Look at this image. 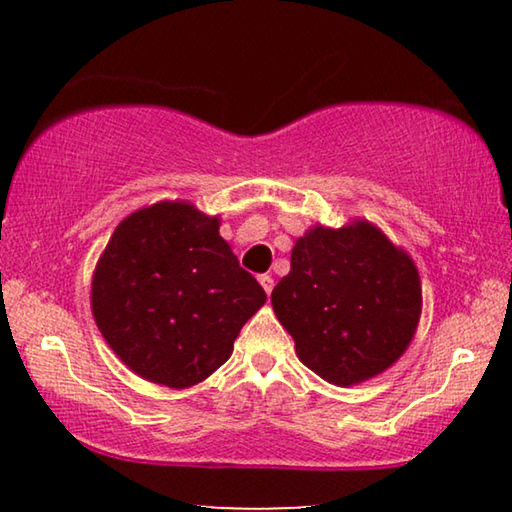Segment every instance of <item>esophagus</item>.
Segmentation results:
<instances>
[{"instance_id": "esophagus-1", "label": "esophagus", "mask_w": 512, "mask_h": 512, "mask_svg": "<svg viewBox=\"0 0 512 512\" xmlns=\"http://www.w3.org/2000/svg\"><path fill=\"white\" fill-rule=\"evenodd\" d=\"M259 284H262L264 291L268 293V296H271V291H273V277H271V275H259Z\"/></svg>"}]
</instances>
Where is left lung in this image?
Listing matches in <instances>:
<instances>
[{
    "label": "left lung",
    "instance_id": "obj_1",
    "mask_svg": "<svg viewBox=\"0 0 512 512\" xmlns=\"http://www.w3.org/2000/svg\"><path fill=\"white\" fill-rule=\"evenodd\" d=\"M271 302L298 359L329 384L352 386L391 368L409 348L422 289L409 253L361 219L305 232Z\"/></svg>",
    "mask_w": 512,
    "mask_h": 512
}]
</instances>
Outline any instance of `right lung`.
Returning a JSON list of instances; mask_svg holds the SVG:
<instances>
[{
  "label": "right lung",
  "mask_w": 512,
  "mask_h": 512,
  "mask_svg": "<svg viewBox=\"0 0 512 512\" xmlns=\"http://www.w3.org/2000/svg\"><path fill=\"white\" fill-rule=\"evenodd\" d=\"M219 225L185 201L142 207L117 225L94 268L99 332L153 384L189 388L210 377L266 302Z\"/></svg>",
  "instance_id": "obj_1"
}]
</instances>
